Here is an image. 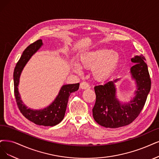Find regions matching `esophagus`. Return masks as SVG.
Here are the masks:
<instances>
[{
    "label": "esophagus",
    "instance_id": "esophagus-1",
    "mask_svg": "<svg viewBox=\"0 0 159 159\" xmlns=\"http://www.w3.org/2000/svg\"><path fill=\"white\" fill-rule=\"evenodd\" d=\"M80 88L81 89H90V85L86 82H82L80 84Z\"/></svg>",
    "mask_w": 159,
    "mask_h": 159
}]
</instances>
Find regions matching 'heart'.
Masks as SVG:
<instances>
[{"mask_svg": "<svg viewBox=\"0 0 159 159\" xmlns=\"http://www.w3.org/2000/svg\"><path fill=\"white\" fill-rule=\"evenodd\" d=\"M119 62V54L107 48H99L85 52L79 59V66L88 69H92L93 77L99 81L109 78L116 69ZM79 66L74 64V70L78 71Z\"/></svg>", "mask_w": 159, "mask_h": 159, "instance_id": "1", "label": "heart"}]
</instances>
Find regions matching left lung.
<instances>
[{"mask_svg":"<svg viewBox=\"0 0 159 159\" xmlns=\"http://www.w3.org/2000/svg\"><path fill=\"white\" fill-rule=\"evenodd\" d=\"M145 60L143 56L131 59L135 65L131 67L130 73L138 89L136 96L129 103L122 104L116 98L115 83L119 79L94 87L96 99L92 113L98 124L105 128H119L130 125L138 116L144 107L151 84Z\"/></svg>","mask_w":159,"mask_h":159,"instance_id":"left-lung-1","label":"left lung"}]
</instances>
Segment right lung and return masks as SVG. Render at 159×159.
I'll return each mask as SVG.
<instances>
[{
  "mask_svg": "<svg viewBox=\"0 0 159 159\" xmlns=\"http://www.w3.org/2000/svg\"><path fill=\"white\" fill-rule=\"evenodd\" d=\"M43 45V41L39 39L31 44L23 51V54L16 63L14 71V95L16 103L20 112L26 119L40 126H53L59 124L64 118L67 105L68 99L71 93L78 90L79 83L63 85L58 95L49 106L40 110L28 109L21 100L18 92V84L20 75L29 59Z\"/></svg>",
  "mask_w": 159,
  "mask_h": 159,
  "instance_id": "obj_1",
  "label": "right lung"
}]
</instances>
